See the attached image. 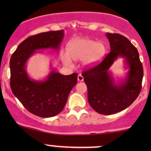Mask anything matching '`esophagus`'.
Returning <instances> with one entry per match:
<instances>
[{
    "label": "esophagus",
    "mask_w": 151,
    "mask_h": 151,
    "mask_svg": "<svg viewBox=\"0 0 151 151\" xmlns=\"http://www.w3.org/2000/svg\"><path fill=\"white\" fill-rule=\"evenodd\" d=\"M77 80L79 81H82L84 80V77H83V76L81 75V74H79L77 77Z\"/></svg>",
    "instance_id": "obj_1"
}]
</instances>
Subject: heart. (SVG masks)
Listing matches in <instances>:
<instances>
[{"label": "heart", "instance_id": "obj_1", "mask_svg": "<svg viewBox=\"0 0 151 151\" xmlns=\"http://www.w3.org/2000/svg\"><path fill=\"white\" fill-rule=\"evenodd\" d=\"M106 52V48L102 42L87 38H81L74 40L69 44V53H63L62 60L67 66L72 65V59L82 60L84 67H91L103 60Z\"/></svg>", "mask_w": 151, "mask_h": 151}]
</instances>
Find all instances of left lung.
<instances>
[{
  "label": "left lung",
  "mask_w": 151,
  "mask_h": 151,
  "mask_svg": "<svg viewBox=\"0 0 151 151\" xmlns=\"http://www.w3.org/2000/svg\"><path fill=\"white\" fill-rule=\"evenodd\" d=\"M111 52L99 65L82 73L87 86L88 101L93 110L111 115L129 107L139 95L143 69L138 50L120 34H106ZM119 57L124 59L126 77L116 82L110 68Z\"/></svg>",
  "instance_id": "left-lung-1"
}]
</instances>
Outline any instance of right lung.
<instances>
[{"instance_id":"1","label":"right lung","mask_w":151,"mask_h":151,"mask_svg":"<svg viewBox=\"0 0 151 151\" xmlns=\"http://www.w3.org/2000/svg\"><path fill=\"white\" fill-rule=\"evenodd\" d=\"M63 30L42 32L22 41L10 60V88L24 107L37 116L52 117L63 110L71 90L77 82V74L70 75L51 71L42 80H35L27 72V62L37 50L58 51L63 40Z\"/></svg>"}]
</instances>
